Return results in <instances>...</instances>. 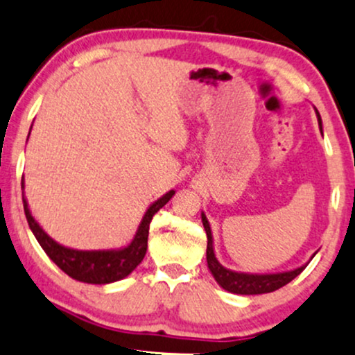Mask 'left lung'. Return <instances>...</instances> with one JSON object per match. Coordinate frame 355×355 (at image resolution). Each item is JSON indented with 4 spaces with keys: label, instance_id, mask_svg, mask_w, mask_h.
<instances>
[{
    "label": "left lung",
    "instance_id": "obj_1",
    "mask_svg": "<svg viewBox=\"0 0 355 355\" xmlns=\"http://www.w3.org/2000/svg\"><path fill=\"white\" fill-rule=\"evenodd\" d=\"M317 121H319V128L322 132V120L319 112L315 110ZM202 223L203 229L207 232V266L209 270L214 275V279L217 280V284L222 288H225L227 292L232 294H240V295H259V294H268V292H274L277 288L287 285L291 280H294L305 267L309 266V262L313 259V254L305 266H300L294 268V270L287 272H277V274H247V272H235L230 268L223 267L218 262L217 257H215L214 250V235H211L210 223L207 220L205 214L202 211Z\"/></svg>",
    "mask_w": 355,
    "mask_h": 355
}]
</instances>
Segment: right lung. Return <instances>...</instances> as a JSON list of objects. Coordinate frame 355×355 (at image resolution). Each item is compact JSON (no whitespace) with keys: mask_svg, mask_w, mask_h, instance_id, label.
I'll return each instance as SVG.
<instances>
[{"mask_svg":"<svg viewBox=\"0 0 355 355\" xmlns=\"http://www.w3.org/2000/svg\"><path fill=\"white\" fill-rule=\"evenodd\" d=\"M21 189L24 190V182H21ZM173 195L175 190L166 191L165 195H162L158 200H155L146 209L144 218H141L140 225H138L135 235H133L132 242L128 245L120 248H105V250H78V248L61 245L55 239H51L43 230V227L36 222V218L30 210V205H28L26 197H24V191L23 207L28 225H30L38 243L64 274L70 275L71 279L78 280V282L103 285L125 279L126 275H130L135 270L137 266H140V262L146 254V247H148L150 222H152L153 215L162 207L166 205V202Z\"/></svg>","mask_w":355,"mask_h":355,"instance_id":"add662e5","label":"right lung"}]
</instances>
